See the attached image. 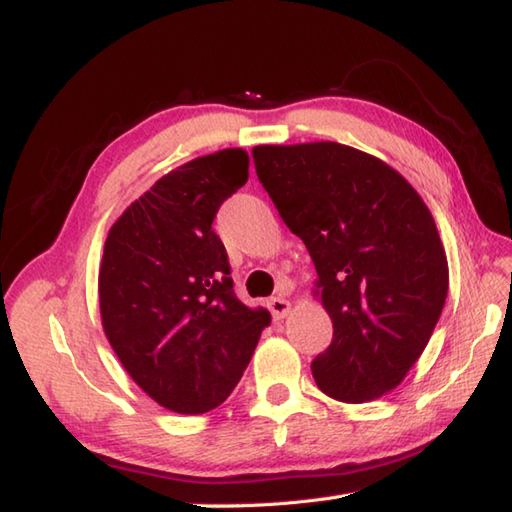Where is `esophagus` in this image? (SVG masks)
<instances>
[{"mask_svg": "<svg viewBox=\"0 0 512 512\" xmlns=\"http://www.w3.org/2000/svg\"><path fill=\"white\" fill-rule=\"evenodd\" d=\"M268 308H270V312H273V319L275 321H281L284 317H288V312H290V301L286 299V297H273L268 301Z\"/></svg>", "mask_w": 512, "mask_h": 512, "instance_id": "esophagus-1", "label": "esophagus"}]
</instances>
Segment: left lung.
<instances>
[{
    "label": "left lung",
    "mask_w": 512,
    "mask_h": 512,
    "mask_svg": "<svg viewBox=\"0 0 512 512\" xmlns=\"http://www.w3.org/2000/svg\"><path fill=\"white\" fill-rule=\"evenodd\" d=\"M259 182L317 268L334 336L312 361L319 389L369 402L427 347L449 290L447 253L418 191L380 158L332 140L257 145Z\"/></svg>",
    "instance_id": "8db88e82"
}]
</instances>
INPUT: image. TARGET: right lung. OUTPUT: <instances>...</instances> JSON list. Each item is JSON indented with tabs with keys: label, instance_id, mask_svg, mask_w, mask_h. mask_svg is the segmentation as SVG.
Instances as JSON below:
<instances>
[{
	"label": "right lung",
	"instance_id": "1",
	"mask_svg": "<svg viewBox=\"0 0 512 512\" xmlns=\"http://www.w3.org/2000/svg\"><path fill=\"white\" fill-rule=\"evenodd\" d=\"M244 149L193 158L127 206L99 268L103 332L125 372L160 407L198 416L228 398L270 312L233 292L220 204L248 180Z\"/></svg>",
	"mask_w": 512,
	"mask_h": 512
}]
</instances>
